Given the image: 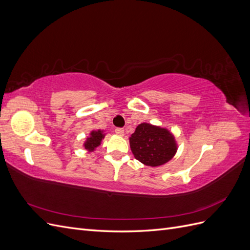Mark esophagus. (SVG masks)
Masks as SVG:
<instances>
[{
	"label": "esophagus",
	"instance_id": "1",
	"mask_svg": "<svg viewBox=\"0 0 250 250\" xmlns=\"http://www.w3.org/2000/svg\"><path fill=\"white\" fill-rule=\"evenodd\" d=\"M115 132H116L117 135H119V137H123L124 133H125V130L123 129V128H117Z\"/></svg>",
	"mask_w": 250,
	"mask_h": 250
}]
</instances>
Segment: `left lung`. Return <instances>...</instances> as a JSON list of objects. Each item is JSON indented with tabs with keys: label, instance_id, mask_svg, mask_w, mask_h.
Masks as SVG:
<instances>
[{
	"label": "left lung",
	"instance_id": "8db88e82",
	"mask_svg": "<svg viewBox=\"0 0 250 250\" xmlns=\"http://www.w3.org/2000/svg\"><path fill=\"white\" fill-rule=\"evenodd\" d=\"M134 157L149 167L165 165L177 152V142L174 134L165 127L142 123L129 138Z\"/></svg>",
	"mask_w": 250,
	"mask_h": 250
}]
</instances>
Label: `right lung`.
Here are the masks:
<instances>
[{"label": "right lung", "instance_id": "right-lung-1", "mask_svg": "<svg viewBox=\"0 0 250 250\" xmlns=\"http://www.w3.org/2000/svg\"><path fill=\"white\" fill-rule=\"evenodd\" d=\"M105 137V133L98 129V130H92L89 132L88 137L86 140L83 143V146L88 151V152H94V151L97 149V147H99L101 145V142Z\"/></svg>", "mask_w": 250, "mask_h": 250}]
</instances>
